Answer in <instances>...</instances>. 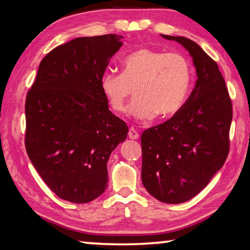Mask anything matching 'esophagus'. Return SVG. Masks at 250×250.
<instances>
[{
	"label": "esophagus",
	"mask_w": 250,
	"mask_h": 250,
	"mask_svg": "<svg viewBox=\"0 0 250 250\" xmlns=\"http://www.w3.org/2000/svg\"><path fill=\"white\" fill-rule=\"evenodd\" d=\"M128 135H129L130 139H132V140H137V139L139 138V133L137 132V131H135L134 128H130L129 129Z\"/></svg>",
	"instance_id": "34e87169"
}]
</instances>
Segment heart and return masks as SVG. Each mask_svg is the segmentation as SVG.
<instances>
[{"instance_id":"obj_1","label":"heart","mask_w":250,"mask_h":250,"mask_svg":"<svg viewBox=\"0 0 250 250\" xmlns=\"http://www.w3.org/2000/svg\"><path fill=\"white\" fill-rule=\"evenodd\" d=\"M192 82L188 59L180 53L147 47L133 50L121 61V75L104 74L100 88L113 111L122 112L131 94L137 96L129 112L140 120L173 116L183 107Z\"/></svg>"}]
</instances>
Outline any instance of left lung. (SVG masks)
I'll use <instances>...</instances> for the list:
<instances>
[{
    "instance_id": "1",
    "label": "left lung",
    "mask_w": 250,
    "mask_h": 250,
    "mask_svg": "<svg viewBox=\"0 0 250 250\" xmlns=\"http://www.w3.org/2000/svg\"><path fill=\"white\" fill-rule=\"evenodd\" d=\"M162 37L188 50L197 80L191 96L171 119L143 131L141 177L156 200L180 204L197 195L225 163L232 105L214 59L186 37Z\"/></svg>"
}]
</instances>
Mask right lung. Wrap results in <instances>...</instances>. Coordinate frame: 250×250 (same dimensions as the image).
Returning <instances> with one entry per match:
<instances>
[{
	"instance_id": "add662e5",
	"label": "right lung",
	"mask_w": 250,
	"mask_h": 250,
	"mask_svg": "<svg viewBox=\"0 0 250 250\" xmlns=\"http://www.w3.org/2000/svg\"><path fill=\"white\" fill-rule=\"evenodd\" d=\"M124 37H77L42 59L25 101V147L42 179L58 197L88 203L108 185L111 152L128 126L109 110L100 88Z\"/></svg>"
}]
</instances>
